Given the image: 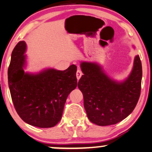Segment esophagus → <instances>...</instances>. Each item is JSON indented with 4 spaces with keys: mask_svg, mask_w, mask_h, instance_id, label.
Instances as JSON below:
<instances>
[{
    "mask_svg": "<svg viewBox=\"0 0 152 152\" xmlns=\"http://www.w3.org/2000/svg\"><path fill=\"white\" fill-rule=\"evenodd\" d=\"M82 75H83L82 71L80 69H78L77 72H76V78H77L78 80L80 79V77L82 76Z\"/></svg>",
    "mask_w": 152,
    "mask_h": 152,
    "instance_id": "esophagus-1",
    "label": "esophagus"
}]
</instances>
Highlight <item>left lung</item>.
<instances>
[{
	"mask_svg": "<svg viewBox=\"0 0 152 152\" xmlns=\"http://www.w3.org/2000/svg\"><path fill=\"white\" fill-rule=\"evenodd\" d=\"M83 75L78 87L83 94L84 107L91 122L99 126L115 124L128 117L136 106L142 81V63L139 56L134 60L129 78L116 83L95 63L82 62Z\"/></svg>",
	"mask_w": 152,
	"mask_h": 152,
	"instance_id": "8db88e82",
	"label": "left lung"
}]
</instances>
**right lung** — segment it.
<instances>
[{
    "label": "right lung",
    "mask_w": 152,
    "mask_h": 152,
    "mask_svg": "<svg viewBox=\"0 0 152 152\" xmlns=\"http://www.w3.org/2000/svg\"><path fill=\"white\" fill-rule=\"evenodd\" d=\"M26 45L18 43L12 53L8 83L15 108L24 122L39 128L56 126L62 118L68 95L77 86L75 64L64 71L49 69L38 74L23 71Z\"/></svg>",
    "instance_id": "1"
}]
</instances>
